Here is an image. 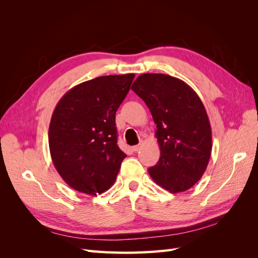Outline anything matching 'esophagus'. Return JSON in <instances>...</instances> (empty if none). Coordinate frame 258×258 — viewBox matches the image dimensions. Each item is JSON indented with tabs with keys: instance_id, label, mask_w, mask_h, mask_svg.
Here are the masks:
<instances>
[{
	"instance_id": "esophagus-1",
	"label": "esophagus",
	"mask_w": 258,
	"mask_h": 258,
	"mask_svg": "<svg viewBox=\"0 0 258 258\" xmlns=\"http://www.w3.org/2000/svg\"><path fill=\"white\" fill-rule=\"evenodd\" d=\"M142 146H143V142L141 141L138 145H135L134 147H132V150H134V152H139L140 150H141Z\"/></svg>"
}]
</instances>
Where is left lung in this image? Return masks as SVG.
I'll return each mask as SVG.
<instances>
[{"mask_svg": "<svg viewBox=\"0 0 258 258\" xmlns=\"http://www.w3.org/2000/svg\"><path fill=\"white\" fill-rule=\"evenodd\" d=\"M131 89L150 108L160 157L148 173L170 192L189 189L204 175L212 151V131L204 103L176 77L146 73Z\"/></svg>", "mask_w": 258, "mask_h": 258, "instance_id": "8db88e82", "label": "left lung"}]
</instances>
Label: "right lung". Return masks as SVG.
<instances>
[{
    "instance_id": "add662e5",
    "label": "right lung",
    "mask_w": 258,
    "mask_h": 258,
    "mask_svg": "<svg viewBox=\"0 0 258 258\" xmlns=\"http://www.w3.org/2000/svg\"><path fill=\"white\" fill-rule=\"evenodd\" d=\"M135 74L107 75L79 84L52 113L49 151L54 168L73 189L104 192L114 184L124 154L117 145L115 115Z\"/></svg>"
}]
</instances>
